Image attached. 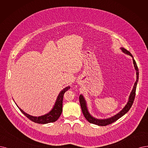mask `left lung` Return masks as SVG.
Instances as JSON below:
<instances>
[{
    "label": "left lung",
    "mask_w": 148,
    "mask_h": 148,
    "mask_svg": "<svg viewBox=\"0 0 148 148\" xmlns=\"http://www.w3.org/2000/svg\"><path fill=\"white\" fill-rule=\"evenodd\" d=\"M122 51L125 53H126L131 56L133 58V56L132 54L130 53L129 51H127L126 49L121 48ZM133 63L134 65L135 69L136 70V74H137V79H136V81L134 84L133 89L131 93V95H130L129 98V101L127 103V104L125 106V107L122 110H121L119 114H117L115 116H112L111 118H109V119H104V120H98L97 119H95L93 116H92L90 114L88 113L87 108V106H86V102L85 101V99L83 97V96L80 95H79V102H80V105H81V110L82 112V114H83L84 117L86 118V119L90 123L94 124V125H98V126H105L110 125V124H112V123H114L116 121V120H119L120 118H121L122 116H123L125 114H126L127 112L129 110V109H131V106L134 103L135 97V92H136V88H137V82L138 81V69L137 67V63H136L135 61L134 60V59L133 58Z\"/></svg>",
    "instance_id": "left-lung-1"
}]
</instances>
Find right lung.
Wrapping results in <instances>:
<instances>
[{
  "mask_svg": "<svg viewBox=\"0 0 148 148\" xmlns=\"http://www.w3.org/2000/svg\"><path fill=\"white\" fill-rule=\"evenodd\" d=\"M70 88V86H69L64 88V89L60 92V93L59 94L53 108V109L49 112V113L45 114L44 115L38 116V117L33 116L32 115H29L26 114L25 112H24L21 108H19L18 106H17V107H18V108L19 109V110L23 115H25V116H26L28 119H29L34 123H39V124H47L49 123L55 122L59 119V117L60 116L62 113V101H63L64 93L67 90H69Z\"/></svg>",
  "mask_w": 148,
  "mask_h": 148,
  "instance_id": "obj_1",
  "label": "right lung"
}]
</instances>
